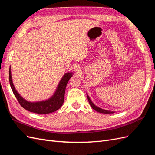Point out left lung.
<instances>
[{"label":"left lung","instance_id":"obj_1","mask_svg":"<svg viewBox=\"0 0 155 155\" xmlns=\"http://www.w3.org/2000/svg\"><path fill=\"white\" fill-rule=\"evenodd\" d=\"M87 98H88V102L89 104H90L91 107L92 108V109L94 110H95L97 112H100V113H104V114H113L114 113V111H112V110H105V109H101V108L99 107L96 106V105H94V104L92 101V100H91V98L89 97L88 95L87 94Z\"/></svg>","mask_w":155,"mask_h":155}]
</instances>
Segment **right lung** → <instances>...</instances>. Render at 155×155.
<instances>
[{
    "label": "right lung",
    "instance_id": "right-lung-1",
    "mask_svg": "<svg viewBox=\"0 0 155 155\" xmlns=\"http://www.w3.org/2000/svg\"><path fill=\"white\" fill-rule=\"evenodd\" d=\"M72 72H68L63 75L55 89V91L48 99L34 102H31L25 100L17 91L12 81L11 67H10V72H9V79H10V84L14 95L16 97L20 105L25 109L31 112H34V113L45 114L55 112L60 109L61 107L63 105L65 89H66L68 81L72 76Z\"/></svg>",
    "mask_w": 155,
    "mask_h": 155
}]
</instances>
